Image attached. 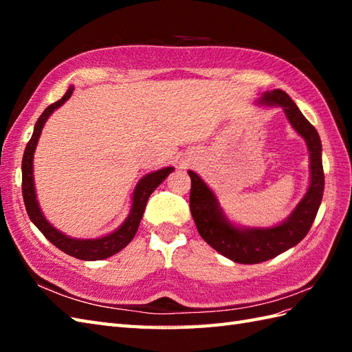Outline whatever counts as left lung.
Returning a JSON list of instances; mask_svg holds the SVG:
<instances>
[{
  "label": "left lung",
  "mask_w": 352,
  "mask_h": 352,
  "mask_svg": "<svg viewBox=\"0 0 352 352\" xmlns=\"http://www.w3.org/2000/svg\"><path fill=\"white\" fill-rule=\"evenodd\" d=\"M257 104L281 107L294 130L307 144L310 184L305 195L286 219L274 227L236 226L223 213L214 192L197 172L189 170L192 180L190 213L198 233L223 257L242 265L261 263L300 243L307 236L324 195L322 144L315 126L305 119L296 104L281 89L263 92Z\"/></svg>",
  "instance_id": "8db88e82"
}]
</instances>
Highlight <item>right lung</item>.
I'll return each mask as SVG.
<instances>
[{"label":"right lung","instance_id":"obj_1","mask_svg":"<svg viewBox=\"0 0 352 352\" xmlns=\"http://www.w3.org/2000/svg\"><path fill=\"white\" fill-rule=\"evenodd\" d=\"M72 92H74V86H69V89L66 91V94L62 96V98L56 102H52L51 106L45 109L41 118L37 119L32 139L28 140L24 151V157H22V195H24V204H25L30 219H32L34 226L39 228L41 233L47 237L52 245L57 246L60 251L68 254V256H72L80 260H86V261H94V260H102V258L115 256L116 252L124 250L125 246L133 241V237L139 228L142 216H144L149 195L159 188V186L164 182V178L174 170V168L172 166L162 168L159 170L149 172V174L142 177L138 182L136 188L133 190L131 208H130L129 216H126L125 221L115 231H111V233L106 236H101L96 239H77V237H71L68 234H65L62 231H58L56 227H52L47 221V218L43 216L39 203H37L34 175H33V159H34L37 142H39L45 122H47V119L54 113V110L63 106V104L71 98Z\"/></svg>","mask_w":352,"mask_h":352}]
</instances>
